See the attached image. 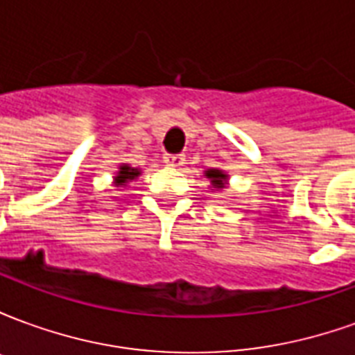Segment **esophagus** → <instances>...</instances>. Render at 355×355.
Masks as SVG:
<instances>
[{
    "instance_id": "obj_1",
    "label": "esophagus",
    "mask_w": 355,
    "mask_h": 355,
    "mask_svg": "<svg viewBox=\"0 0 355 355\" xmlns=\"http://www.w3.org/2000/svg\"><path fill=\"white\" fill-rule=\"evenodd\" d=\"M163 162L167 163V165H171V167H180V165L184 163V155L182 154H165Z\"/></svg>"
}]
</instances>
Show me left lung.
Here are the masks:
<instances>
[{
	"label": "left lung",
	"mask_w": 355,
	"mask_h": 355,
	"mask_svg": "<svg viewBox=\"0 0 355 355\" xmlns=\"http://www.w3.org/2000/svg\"><path fill=\"white\" fill-rule=\"evenodd\" d=\"M207 177L211 178L213 186H216V188H224V178H226V175H224L223 171H216V169L207 171Z\"/></svg>",
	"instance_id": "left-lung-1"
}]
</instances>
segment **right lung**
<instances>
[{
    "label": "right lung",
    "mask_w": 355,
    "mask_h": 355,
    "mask_svg": "<svg viewBox=\"0 0 355 355\" xmlns=\"http://www.w3.org/2000/svg\"><path fill=\"white\" fill-rule=\"evenodd\" d=\"M135 177H139V171L131 169V167H127V165H121V169H119V173H117L116 177V184H125L127 180H132Z\"/></svg>",
    "instance_id": "right-lung-1"
}]
</instances>
